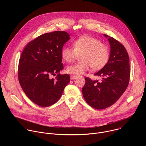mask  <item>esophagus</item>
<instances>
[{"label":"esophagus","mask_w":146,"mask_h":146,"mask_svg":"<svg viewBox=\"0 0 146 146\" xmlns=\"http://www.w3.org/2000/svg\"><path fill=\"white\" fill-rule=\"evenodd\" d=\"M76 77H77V76H76V75H71V76H70V79H71V80H73V79H74Z\"/></svg>","instance_id":"esophagus-1"}]
</instances>
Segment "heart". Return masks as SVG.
<instances>
[{
  "mask_svg": "<svg viewBox=\"0 0 146 146\" xmlns=\"http://www.w3.org/2000/svg\"><path fill=\"white\" fill-rule=\"evenodd\" d=\"M72 47L73 49L65 46L61 50V57L67 62L74 60L79 55L78 62L67 67L69 73L83 74L91 67L93 70H98L105 67L109 61V47L96 38L83 36L74 41Z\"/></svg>",
  "mask_w": 146,
  "mask_h": 146,
  "instance_id": "obj_1",
  "label": "heart"
}]
</instances>
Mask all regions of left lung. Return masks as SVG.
<instances>
[{
	"label": "left lung",
	"instance_id": "1",
	"mask_svg": "<svg viewBox=\"0 0 146 146\" xmlns=\"http://www.w3.org/2000/svg\"><path fill=\"white\" fill-rule=\"evenodd\" d=\"M110 44L108 64L94 75L100 77V81L86 77L82 88L84 99L93 108L100 110L114 104L127 90L130 79L129 59L127 51L119 41L104 34Z\"/></svg>",
	"mask_w": 146,
	"mask_h": 146
}]
</instances>
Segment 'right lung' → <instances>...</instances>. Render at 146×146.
I'll use <instances>...</instances> for the list:
<instances>
[{"label":"right lung","mask_w":146,"mask_h":146,"mask_svg":"<svg viewBox=\"0 0 146 146\" xmlns=\"http://www.w3.org/2000/svg\"><path fill=\"white\" fill-rule=\"evenodd\" d=\"M65 31H55L38 36L29 42L19 58V82L28 98L41 107L55 103L70 80L63 69L61 50L69 39ZM57 74L56 79L50 76Z\"/></svg>","instance_id":"add662e5"}]
</instances>
